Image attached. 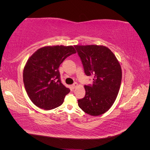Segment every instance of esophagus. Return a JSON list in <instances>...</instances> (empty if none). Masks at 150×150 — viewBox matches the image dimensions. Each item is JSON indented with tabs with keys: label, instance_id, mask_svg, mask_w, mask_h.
Listing matches in <instances>:
<instances>
[{
	"label": "esophagus",
	"instance_id": "esophagus-1",
	"mask_svg": "<svg viewBox=\"0 0 150 150\" xmlns=\"http://www.w3.org/2000/svg\"><path fill=\"white\" fill-rule=\"evenodd\" d=\"M78 86V83H74L73 84H72V88H73V89H74L76 87V86Z\"/></svg>",
	"mask_w": 150,
	"mask_h": 150
}]
</instances>
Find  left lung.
Listing matches in <instances>:
<instances>
[{"instance_id":"left-lung-1","label":"left lung","mask_w":150,"mask_h":150,"mask_svg":"<svg viewBox=\"0 0 150 150\" xmlns=\"http://www.w3.org/2000/svg\"><path fill=\"white\" fill-rule=\"evenodd\" d=\"M86 76H93V84L85 85V96L78 106L91 116L108 111L115 103L120 88L122 71L115 54L106 46H74Z\"/></svg>"}]
</instances>
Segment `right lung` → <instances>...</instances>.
Listing matches in <instances>:
<instances>
[{
    "instance_id": "1",
    "label": "right lung",
    "mask_w": 150,
    "mask_h": 150,
    "mask_svg": "<svg viewBox=\"0 0 150 150\" xmlns=\"http://www.w3.org/2000/svg\"><path fill=\"white\" fill-rule=\"evenodd\" d=\"M75 53L72 46H46L29 57L24 69L23 81L28 96L35 106L50 110L63 103L70 90L61 83L58 69L66 58Z\"/></svg>"
}]
</instances>
